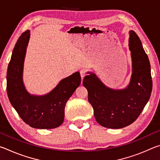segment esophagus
<instances>
[{
	"label": "esophagus",
	"mask_w": 160,
	"mask_h": 160,
	"mask_svg": "<svg viewBox=\"0 0 160 160\" xmlns=\"http://www.w3.org/2000/svg\"><path fill=\"white\" fill-rule=\"evenodd\" d=\"M80 76L82 79V78L86 75V70L85 69H82V70H80Z\"/></svg>",
	"instance_id": "esophagus-1"
}]
</instances>
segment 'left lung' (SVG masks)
Listing matches in <instances>:
<instances>
[{"label":"left lung","instance_id":"left-lung-1","mask_svg":"<svg viewBox=\"0 0 160 160\" xmlns=\"http://www.w3.org/2000/svg\"><path fill=\"white\" fill-rule=\"evenodd\" d=\"M129 34L132 73L126 88L111 89L90 72L83 79L97 122L105 128H122L133 123L142 112L152 92V81L148 55L136 33L131 30Z\"/></svg>","mask_w":160,"mask_h":160}]
</instances>
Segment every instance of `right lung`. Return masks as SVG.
<instances>
[{
	"instance_id": "1",
	"label": "right lung",
	"mask_w": 160,
	"mask_h": 160,
	"mask_svg": "<svg viewBox=\"0 0 160 160\" xmlns=\"http://www.w3.org/2000/svg\"><path fill=\"white\" fill-rule=\"evenodd\" d=\"M29 31L22 34L12 51L7 72V93L10 104L24 122L38 129H51L63 122L65 106L79 87L81 78L76 72L64 78L45 95H32L22 80L24 61L29 39Z\"/></svg>"
}]
</instances>
